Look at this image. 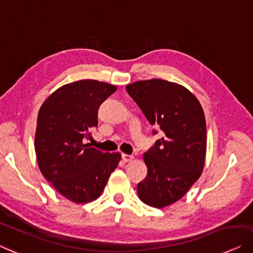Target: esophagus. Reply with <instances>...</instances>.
I'll list each match as a JSON object with an SVG mask.
<instances>
[{
    "mask_svg": "<svg viewBox=\"0 0 253 253\" xmlns=\"http://www.w3.org/2000/svg\"><path fill=\"white\" fill-rule=\"evenodd\" d=\"M122 160L124 162H131V161L133 160V156L132 155H129V154H122Z\"/></svg>",
    "mask_w": 253,
    "mask_h": 253,
    "instance_id": "34e87169",
    "label": "esophagus"
}]
</instances>
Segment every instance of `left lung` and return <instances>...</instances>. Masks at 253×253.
<instances>
[{"label":"left lung","mask_w":253,"mask_h":253,"mask_svg":"<svg viewBox=\"0 0 253 253\" xmlns=\"http://www.w3.org/2000/svg\"><path fill=\"white\" fill-rule=\"evenodd\" d=\"M126 89L148 122L163 132L144 154L147 175L137 186L138 196L149 207L166 208L184 197L202 174L207 154L203 108L188 89L166 80L137 81Z\"/></svg>","instance_id":"left-lung-1"}]
</instances>
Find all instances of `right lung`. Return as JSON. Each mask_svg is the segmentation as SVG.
<instances>
[{
	"instance_id": "add662e5",
	"label": "right lung",
	"mask_w": 253,
	"mask_h": 253,
	"mask_svg": "<svg viewBox=\"0 0 253 253\" xmlns=\"http://www.w3.org/2000/svg\"><path fill=\"white\" fill-rule=\"evenodd\" d=\"M116 90L109 83L81 80L57 89L39 111V168L53 188L74 203L98 199L121 161L120 153H102L84 142L98 126L100 105Z\"/></svg>"
}]
</instances>
